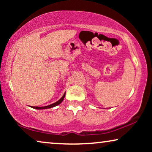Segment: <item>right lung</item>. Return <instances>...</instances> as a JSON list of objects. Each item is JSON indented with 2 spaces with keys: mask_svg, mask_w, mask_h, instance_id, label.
Returning a JSON list of instances; mask_svg holds the SVG:
<instances>
[{
  "mask_svg": "<svg viewBox=\"0 0 152 152\" xmlns=\"http://www.w3.org/2000/svg\"><path fill=\"white\" fill-rule=\"evenodd\" d=\"M65 95H66V92L64 93V94L63 95V96H62L60 99H59L57 102H56L52 104H50V105H48V106H45V107H31L33 109H50V108H53V107H55L56 106L59 105L61 104L62 102H63L64 97H65Z\"/></svg>",
  "mask_w": 152,
  "mask_h": 152,
  "instance_id": "obj_1",
  "label": "right lung"
}]
</instances>
